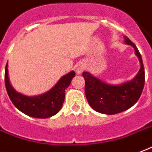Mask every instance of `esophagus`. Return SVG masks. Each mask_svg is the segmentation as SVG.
<instances>
[{"label": "esophagus", "mask_w": 152, "mask_h": 152, "mask_svg": "<svg viewBox=\"0 0 152 152\" xmlns=\"http://www.w3.org/2000/svg\"><path fill=\"white\" fill-rule=\"evenodd\" d=\"M84 66L82 65H77V67H76V71H77V74H81V73H82L83 71H84Z\"/></svg>", "instance_id": "obj_1"}]
</instances>
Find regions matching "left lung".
<instances>
[{"mask_svg":"<svg viewBox=\"0 0 152 152\" xmlns=\"http://www.w3.org/2000/svg\"><path fill=\"white\" fill-rule=\"evenodd\" d=\"M124 42L133 47L140 63V69L132 81L120 86H110L89 73H82L88 103L95 111L101 113L113 115L125 111L136 104L143 92L145 73L140 53L128 37H124Z\"/></svg>","mask_w":152,"mask_h":152,"instance_id":"8db88e82","label":"left lung"}]
</instances>
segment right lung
<instances>
[{"label":"right lung","mask_w":152,"mask_h":152,"mask_svg":"<svg viewBox=\"0 0 152 152\" xmlns=\"http://www.w3.org/2000/svg\"><path fill=\"white\" fill-rule=\"evenodd\" d=\"M7 66L8 63L5 66L4 82L11 102L20 111L36 118H48L59 111L65 98V89L70 86L71 80L75 76V71H71L61 77L48 92L36 97H28L17 93L12 87L9 81Z\"/></svg>","instance_id":"add662e5"}]
</instances>
